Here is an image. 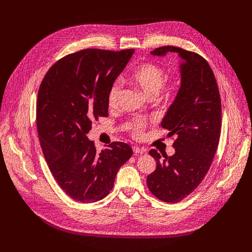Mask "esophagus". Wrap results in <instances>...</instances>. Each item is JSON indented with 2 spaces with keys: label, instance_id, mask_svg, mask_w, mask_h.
Instances as JSON below:
<instances>
[{
  "label": "esophagus",
  "instance_id": "34e87169",
  "mask_svg": "<svg viewBox=\"0 0 252 252\" xmlns=\"http://www.w3.org/2000/svg\"><path fill=\"white\" fill-rule=\"evenodd\" d=\"M133 151H134V153H135L136 155H141V154H144L145 152H146V150H144V149H142V148H139V147H137V146H134V147H133Z\"/></svg>",
  "mask_w": 252,
  "mask_h": 252
}]
</instances>
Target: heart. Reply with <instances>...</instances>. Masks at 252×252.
<instances>
[{"label": "heart", "instance_id": "heart-1", "mask_svg": "<svg viewBox=\"0 0 252 252\" xmlns=\"http://www.w3.org/2000/svg\"><path fill=\"white\" fill-rule=\"evenodd\" d=\"M130 81L139 87L148 97H155L160 89L163 88L164 70L154 63H144L131 72ZM122 86L118 81H115L109 88L107 101L109 106H115L121 95ZM146 126V121L143 118H138L129 125V129L134 136L139 137L143 128Z\"/></svg>", "mask_w": 252, "mask_h": 252}]
</instances>
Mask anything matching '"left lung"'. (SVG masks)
<instances>
[{"label": "left lung", "mask_w": 252, "mask_h": 252, "mask_svg": "<svg viewBox=\"0 0 252 252\" xmlns=\"http://www.w3.org/2000/svg\"><path fill=\"white\" fill-rule=\"evenodd\" d=\"M168 53H177L181 59V86L161 122L167 136H177L175 154L150 150L156 169L147 177V186L158 199L177 203L199 186L213 162L220 136L221 104L215 74L203 57L173 46L157 48L151 55L164 57Z\"/></svg>", "instance_id": "8db88e82"}]
</instances>
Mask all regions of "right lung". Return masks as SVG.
Masks as SVG:
<instances>
[{"label":"right lung","instance_id":"right-lung-1","mask_svg":"<svg viewBox=\"0 0 252 252\" xmlns=\"http://www.w3.org/2000/svg\"><path fill=\"white\" fill-rule=\"evenodd\" d=\"M86 49L57 61L39 86L36 126L52 175L75 201L96 202L108 195L118 169L133 150L113 142L97 152L89 140L92 121L108 115V91L134 54Z\"/></svg>","mask_w":252,"mask_h":252}]
</instances>
